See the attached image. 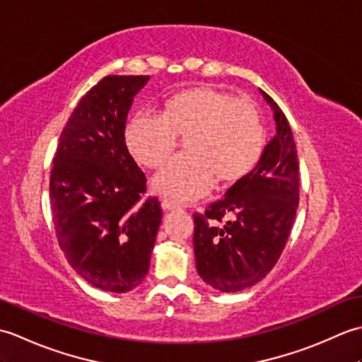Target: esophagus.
<instances>
[{
  "instance_id": "obj_1",
  "label": "esophagus",
  "mask_w": 362,
  "mask_h": 362,
  "mask_svg": "<svg viewBox=\"0 0 362 362\" xmlns=\"http://www.w3.org/2000/svg\"><path fill=\"white\" fill-rule=\"evenodd\" d=\"M161 209H163V210H177V209H180V205L177 204L175 201H171V199H163V201H161Z\"/></svg>"
}]
</instances>
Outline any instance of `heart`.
Listing matches in <instances>:
<instances>
[{
  "label": "heart",
  "instance_id": "1",
  "mask_svg": "<svg viewBox=\"0 0 362 362\" xmlns=\"http://www.w3.org/2000/svg\"><path fill=\"white\" fill-rule=\"evenodd\" d=\"M187 136L188 152L171 158L153 177V188L177 201H191L224 182L241 179L257 165L264 148V126L247 99L209 87L169 98L163 115L136 112L126 127V144L138 163H163Z\"/></svg>",
  "mask_w": 362,
  "mask_h": 362
}]
</instances>
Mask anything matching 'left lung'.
I'll use <instances>...</instances> for the list:
<instances>
[{
  "label": "left lung",
  "mask_w": 362,
  "mask_h": 362,
  "mask_svg": "<svg viewBox=\"0 0 362 362\" xmlns=\"http://www.w3.org/2000/svg\"><path fill=\"white\" fill-rule=\"evenodd\" d=\"M276 134L257 166L194 214V257L201 279L221 292L250 288L272 271L286 245L298 206V158L292 130L274 99ZM230 219L224 225L221 218Z\"/></svg>",
  "instance_id": "8db88e82"
}]
</instances>
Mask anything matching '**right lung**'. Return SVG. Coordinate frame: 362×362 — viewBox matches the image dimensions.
Wrapping results in <instances>:
<instances>
[{"instance_id": "obj_1", "label": "right lung", "mask_w": 362, "mask_h": 362, "mask_svg": "<svg viewBox=\"0 0 362 362\" xmlns=\"http://www.w3.org/2000/svg\"><path fill=\"white\" fill-rule=\"evenodd\" d=\"M149 76H107L76 105L49 177L57 241L76 274L103 291L129 292L149 271L161 222L157 197L126 146V119Z\"/></svg>"}]
</instances>
